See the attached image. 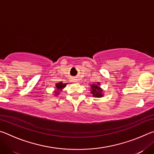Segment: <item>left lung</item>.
Masks as SVG:
<instances>
[{
  "instance_id": "1",
  "label": "left lung",
  "mask_w": 154,
  "mask_h": 154,
  "mask_svg": "<svg viewBox=\"0 0 154 154\" xmlns=\"http://www.w3.org/2000/svg\"><path fill=\"white\" fill-rule=\"evenodd\" d=\"M100 82H95L90 85L91 94L95 98H101L104 96L103 90L100 87Z\"/></svg>"
}]
</instances>
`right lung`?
I'll return each instance as SVG.
<instances>
[{"mask_svg": "<svg viewBox=\"0 0 154 154\" xmlns=\"http://www.w3.org/2000/svg\"><path fill=\"white\" fill-rule=\"evenodd\" d=\"M67 83H63L62 82L57 83L55 85V90L54 91V96H58L60 94V92L64 89V88L66 87Z\"/></svg>", "mask_w": 154, "mask_h": 154, "instance_id": "right-lung-1", "label": "right lung"}]
</instances>
